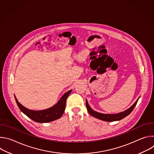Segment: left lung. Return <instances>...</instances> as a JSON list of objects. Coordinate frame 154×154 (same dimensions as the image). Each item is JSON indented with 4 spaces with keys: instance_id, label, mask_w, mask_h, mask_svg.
Wrapping results in <instances>:
<instances>
[{
    "instance_id": "obj_1",
    "label": "left lung",
    "mask_w": 154,
    "mask_h": 154,
    "mask_svg": "<svg viewBox=\"0 0 154 154\" xmlns=\"http://www.w3.org/2000/svg\"><path fill=\"white\" fill-rule=\"evenodd\" d=\"M139 98L137 100V101L134 103V104L133 105H131L128 109H126L125 111H124L123 112H121V113H117V114H103V113H100L97 112L93 110L92 108H91V107L90 106V105H89L88 103V101L86 100V106L87 108L88 112H89V113L91 116H93L99 119L102 120V121H108V122H112V121H119V120L124 118L127 116H128L131 112L133 111V109H134L135 106H136V105L138 102Z\"/></svg>"
}]
</instances>
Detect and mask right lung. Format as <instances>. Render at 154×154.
Wrapping results in <instances>:
<instances>
[{"label":"right lung","instance_id":"right-lung-1","mask_svg":"<svg viewBox=\"0 0 154 154\" xmlns=\"http://www.w3.org/2000/svg\"><path fill=\"white\" fill-rule=\"evenodd\" d=\"M71 91L72 90H69L66 93L54 106L40 111L32 110L26 108L18 102L15 96L14 98L18 107L22 112H23L26 116L36 122L45 123L55 121L61 117L65 109L66 100Z\"/></svg>","mask_w":154,"mask_h":154}]
</instances>
